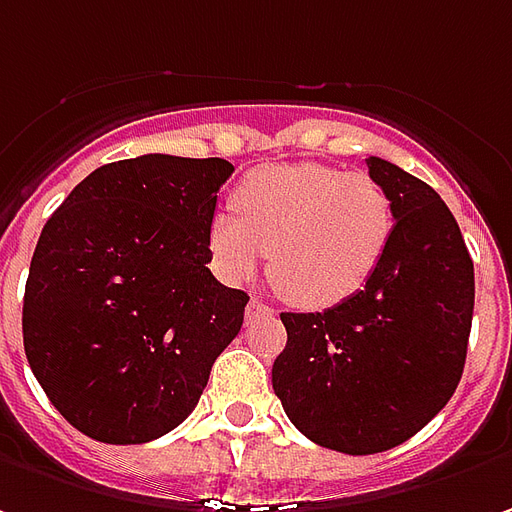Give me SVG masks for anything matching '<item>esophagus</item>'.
<instances>
[{"label": "esophagus", "instance_id": "obj_1", "mask_svg": "<svg viewBox=\"0 0 512 512\" xmlns=\"http://www.w3.org/2000/svg\"><path fill=\"white\" fill-rule=\"evenodd\" d=\"M277 311L272 306H266L263 300H249L246 306V323H257V320H272Z\"/></svg>", "mask_w": 512, "mask_h": 512}]
</instances>
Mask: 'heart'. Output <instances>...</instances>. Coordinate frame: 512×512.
I'll list each match as a JSON object with an SVG mask.
<instances>
[{
  "label": "heart",
  "instance_id": "b5f03b06",
  "mask_svg": "<svg viewBox=\"0 0 512 512\" xmlns=\"http://www.w3.org/2000/svg\"><path fill=\"white\" fill-rule=\"evenodd\" d=\"M232 203L238 216L215 212L206 226L215 272L243 283L269 252L274 286L303 309H328L357 294L394 232V206L379 181L317 161L252 169Z\"/></svg>",
  "mask_w": 512,
  "mask_h": 512
}]
</instances>
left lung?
<instances>
[{"mask_svg": "<svg viewBox=\"0 0 512 512\" xmlns=\"http://www.w3.org/2000/svg\"><path fill=\"white\" fill-rule=\"evenodd\" d=\"M368 175L394 206L388 252L348 300L280 314L274 394L323 448L365 456L408 442L453 397L473 320V260L436 189L377 155Z\"/></svg>", "mask_w": 512, "mask_h": 512, "instance_id": "8db88e82", "label": "left lung"}]
</instances>
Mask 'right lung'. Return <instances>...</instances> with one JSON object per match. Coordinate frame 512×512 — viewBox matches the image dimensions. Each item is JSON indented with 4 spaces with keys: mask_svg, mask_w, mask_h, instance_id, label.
Returning <instances> with one entry per match:
<instances>
[{
    "mask_svg": "<svg viewBox=\"0 0 512 512\" xmlns=\"http://www.w3.org/2000/svg\"><path fill=\"white\" fill-rule=\"evenodd\" d=\"M232 172L223 158L161 152L115 161L45 223L25 286V354L84 436L141 445L178 428L238 337L249 294L206 266V226Z\"/></svg>",
    "mask_w": 512,
    "mask_h": 512,
    "instance_id": "add662e5",
    "label": "right lung"
}]
</instances>
